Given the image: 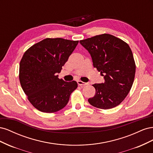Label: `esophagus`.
Returning <instances> with one entry per match:
<instances>
[{"label": "esophagus", "instance_id": "esophagus-1", "mask_svg": "<svg viewBox=\"0 0 153 153\" xmlns=\"http://www.w3.org/2000/svg\"><path fill=\"white\" fill-rule=\"evenodd\" d=\"M77 83H78V84L79 85H80V86H84V85H87V83L84 82L80 81V80H78V81L77 82Z\"/></svg>", "mask_w": 153, "mask_h": 153}]
</instances>
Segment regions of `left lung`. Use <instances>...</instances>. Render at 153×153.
<instances>
[{
	"label": "left lung",
	"mask_w": 153,
	"mask_h": 153,
	"mask_svg": "<svg viewBox=\"0 0 153 153\" xmlns=\"http://www.w3.org/2000/svg\"><path fill=\"white\" fill-rule=\"evenodd\" d=\"M90 53L93 66L104 77L105 82L92 85L93 98L88 100L93 106L110 109L126 98L135 78L136 66L129 45L111 34H103L80 41Z\"/></svg>",
	"instance_id": "left-lung-1"
}]
</instances>
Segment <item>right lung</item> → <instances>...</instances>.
<instances>
[{
  "label": "right lung",
  "instance_id": "add662e5",
  "mask_svg": "<svg viewBox=\"0 0 153 153\" xmlns=\"http://www.w3.org/2000/svg\"><path fill=\"white\" fill-rule=\"evenodd\" d=\"M78 41L46 38L32 46L20 63L19 79L30 103L41 112L61 110L75 91L76 82L59 79L57 73L76 48Z\"/></svg>",
  "mask_w": 153,
  "mask_h": 153
}]
</instances>
